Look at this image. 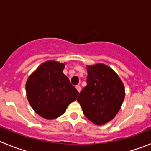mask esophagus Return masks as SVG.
<instances>
[{
  "label": "esophagus",
  "mask_w": 151,
  "mask_h": 151,
  "mask_svg": "<svg viewBox=\"0 0 151 151\" xmlns=\"http://www.w3.org/2000/svg\"><path fill=\"white\" fill-rule=\"evenodd\" d=\"M76 88H77V90L78 91V92H80V90H81V87H80V86H79V85L76 86Z\"/></svg>",
  "instance_id": "1"
}]
</instances>
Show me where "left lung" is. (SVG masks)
<instances>
[{
    "label": "left lung",
    "mask_w": 151,
    "mask_h": 151,
    "mask_svg": "<svg viewBox=\"0 0 151 151\" xmlns=\"http://www.w3.org/2000/svg\"><path fill=\"white\" fill-rule=\"evenodd\" d=\"M86 86L79 94L84 115L91 122L102 125L111 121L124 99V86L115 71L104 64L87 67Z\"/></svg>",
    "instance_id": "1"
}]
</instances>
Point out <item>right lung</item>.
Here are the masks:
<instances>
[{"instance_id": "add662e5", "label": "right lung", "mask_w": 151, "mask_h": 151, "mask_svg": "<svg viewBox=\"0 0 151 151\" xmlns=\"http://www.w3.org/2000/svg\"><path fill=\"white\" fill-rule=\"evenodd\" d=\"M65 65L47 61L29 76L26 83L28 101L33 110L46 119H54L76 101L79 92L63 74Z\"/></svg>"}]
</instances>
